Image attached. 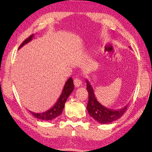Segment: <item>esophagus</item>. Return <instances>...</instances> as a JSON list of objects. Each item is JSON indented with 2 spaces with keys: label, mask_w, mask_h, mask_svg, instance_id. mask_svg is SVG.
<instances>
[{
  "label": "esophagus",
  "mask_w": 152,
  "mask_h": 152,
  "mask_svg": "<svg viewBox=\"0 0 152 152\" xmlns=\"http://www.w3.org/2000/svg\"><path fill=\"white\" fill-rule=\"evenodd\" d=\"M73 84H74V86L76 87H79L82 85V81L80 79L76 78V79H75L74 80H73Z\"/></svg>",
  "instance_id": "obj_1"
}]
</instances>
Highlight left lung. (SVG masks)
Wrapping results in <instances>:
<instances>
[{
    "label": "left lung",
    "instance_id": "1",
    "mask_svg": "<svg viewBox=\"0 0 152 152\" xmlns=\"http://www.w3.org/2000/svg\"><path fill=\"white\" fill-rule=\"evenodd\" d=\"M129 48H131L129 47ZM86 89L89 93V100L87 110L89 115L95 121L102 124L111 123L120 118L127 108V104L118 110H113L104 107L96 99L93 87L86 79Z\"/></svg>",
    "mask_w": 152,
    "mask_h": 152
}]
</instances>
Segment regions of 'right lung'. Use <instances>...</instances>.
<instances>
[{"label":"right lung","instance_id":"right-lung-1","mask_svg":"<svg viewBox=\"0 0 152 152\" xmlns=\"http://www.w3.org/2000/svg\"><path fill=\"white\" fill-rule=\"evenodd\" d=\"M34 37V35H31L28 38H27L25 41H23L19 48L20 49L23 46L26 44L30 42L31 40L33 39ZM74 89V85H73V79L71 77L69 78L67 80V81L65 82V86L62 91V93L59 96V98L58 99L57 102L55 103V104L53 106V107L49 109L48 110L42 113H35L31 111H29L31 114L33 115L37 118L39 119H41V120L43 121H50L53 120V119L56 118L59 115H60L61 114L63 110L65 107V104L66 103V101L68 99V96L70 95V94L72 93V91Z\"/></svg>","mask_w":152,"mask_h":152}]
</instances>
